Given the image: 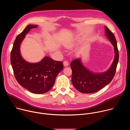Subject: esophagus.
Masks as SVG:
<instances>
[{"label": "esophagus", "instance_id": "34e87169", "mask_svg": "<svg viewBox=\"0 0 130 130\" xmlns=\"http://www.w3.org/2000/svg\"><path fill=\"white\" fill-rule=\"evenodd\" d=\"M63 65H64V66L67 67V66H68L69 63H68V62L67 61H64L63 62Z\"/></svg>", "mask_w": 130, "mask_h": 130}]
</instances>
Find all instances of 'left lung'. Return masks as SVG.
<instances>
[{
	"mask_svg": "<svg viewBox=\"0 0 130 130\" xmlns=\"http://www.w3.org/2000/svg\"><path fill=\"white\" fill-rule=\"evenodd\" d=\"M105 28L106 37L114 46L115 51V58L110 68L104 72L95 73L84 67L80 59L73 60L70 63L72 83L82 93L91 94L100 90L112 81L115 75L119 60L117 41L114 34L107 27Z\"/></svg>",
	"mask_w": 130,
	"mask_h": 130,
	"instance_id": "8db88e82",
	"label": "left lung"
}]
</instances>
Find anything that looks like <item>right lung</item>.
<instances>
[{
  "label": "right lung",
  "mask_w": 130,
  "mask_h": 130,
  "mask_svg": "<svg viewBox=\"0 0 130 130\" xmlns=\"http://www.w3.org/2000/svg\"><path fill=\"white\" fill-rule=\"evenodd\" d=\"M37 25H28L18 34L11 52V64L15 77L21 86L31 92L42 94L49 91L54 84L55 78L63 69L61 61H56L45 57L38 63H31L22 57L20 46L26 34Z\"/></svg>",
  "instance_id": "right-lung-1"
}]
</instances>
